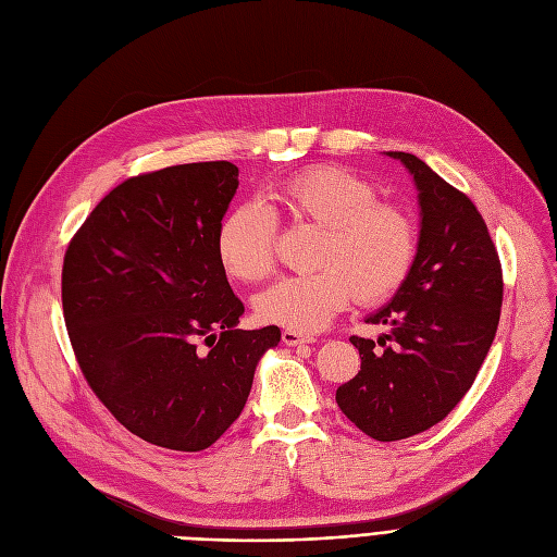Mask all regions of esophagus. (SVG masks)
Returning a JSON list of instances; mask_svg holds the SVG:
<instances>
[{"label":"esophagus","mask_w":557,"mask_h":557,"mask_svg":"<svg viewBox=\"0 0 557 557\" xmlns=\"http://www.w3.org/2000/svg\"><path fill=\"white\" fill-rule=\"evenodd\" d=\"M281 339L287 344V347H299V344H306V342H314L312 337H306L297 331H283L281 333Z\"/></svg>","instance_id":"esophagus-1"}]
</instances>
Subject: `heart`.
Returning <instances> with one entry per match:
<instances>
[{
	"label": "heart",
	"instance_id": "obj_1",
	"mask_svg": "<svg viewBox=\"0 0 557 557\" xmlns=\"http://www.w3.org/2000/svg\"><path fill=\"white\" fill-rule=\"evenodd\" d=\"M295 224L320 226L314 272L283 276L256 299L262 322L304 335L322 331L351 297L381 304L399 293L417 256V226L401 206L381 201L374 183L339 165H317L281 181L272 193ZM278 224L260 201L235 206L218 228L222 270L243 283L274 272Z\"/></svg>",
	"mask_w": 557,
	"mask_h": 557
}]
</instances>
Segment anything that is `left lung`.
I'll list each match as a JSON object with an SVG mask.
<instances>
[{
	"instance_id": "left-lung-1",
	"label": "left lung",
	"mask_w": 557,
	"mask_h": 557,
	"mask_svg": "<svg viewBox=\"0 0 557 557\" xmlns=\"http://www.w3.org/2000/svg\"><path fill=\"white\" fill-rule=\"evenodd\" d=\"M387 153L419 190L417 256L399 293L367 317L392 331L379 344L349 337L362 364L335 392L339 410L379 442L429 431L460 404L492 347L503 304L500 260L479 208L417 156Z\"/></svg>"
}]
</instances>
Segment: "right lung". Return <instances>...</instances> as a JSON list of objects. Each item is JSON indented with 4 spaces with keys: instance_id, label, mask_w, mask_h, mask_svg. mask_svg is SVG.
Here are the masks:
<instances>
[{
    "instance_id": "right-lung-1",
    "label": "right lung",
    "mask_w": 557,
    "mask_h": 557,
    "mask_svg": "<svg viewBox=\"0 0 557 557\" xmlns=\"http://www.w3.org/2000/svg\"><path fill=\"white\" fill-rule=\"evenodd\" d=\"M237 174L208 161L131 176L63 258V317L84 379L126 431L172 451L226 433L281 339L278 326L235 329L245 306L215 240Z\"/></svg>"
}]
</instances>
